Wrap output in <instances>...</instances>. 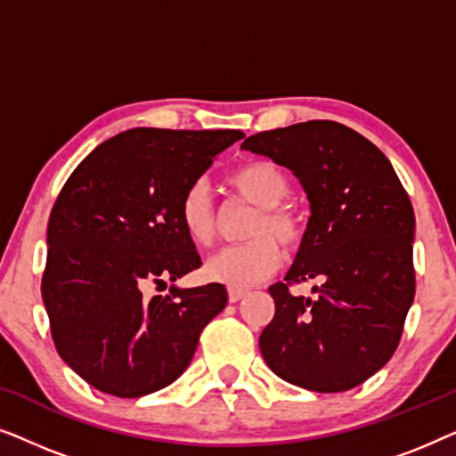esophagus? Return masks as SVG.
Masks as SVG:
<instances>
[{"mask_svg": "<svg viewBox=\"0 0 456 456\" xmlns=\"http://www.w3.org/2000/svg\"><path fill=\"white\" fill-rule=\"evenodd\" d=\"M248 295V290L245 289H230L228 290V301L230 303H239L240 298H245Z\"/></svg>", "mask_w": 456, "mask_h": 456, "instance_id": "esophagus-1", "label": "esophagus"}]
</instances>
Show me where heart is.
I'll list each match as a JSON object with an SVG mask.
<instances>
[{
	"label": "heart",
	"mask_w": 456,
	"mask_h": 456,
	"mask_svg": "<svg viewBox=\"0 0 456 456\" xmlns=\"http://www.w3.org/2000/svg\"><path fill=\"white\" fill-rule=\"evenodd\" d=\"M228 184L242 201L259 208L247 232L251 240L216 253L205 261L203 273L230 289H247L282 265L276 240L289 251L301 247L305 222L295 205L284 201L290 192V178L276 161L248 159L230 172ZM178 222L195 247L208 248L216 242V208L203 183L189 184L180 195Z\"/></svg>",
	"instance_id": "heart-1"
}]
</instances>
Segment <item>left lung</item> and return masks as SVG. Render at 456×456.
I'll return each instance as SVG.
<instances>
[{
    "mask_svg": "<svg viewBox=\"0 0 456 456\" xmlns=\"http://www.w3.org/2000/svg\"><path fill=\"white\" fill-rule=\"evenodd\" d=\"M240 149L297 174L311 216L286 282L270 286L276 314L259 348L278 378L345 392L388 363L415 297V214L388 158L357 130L298 122L248 136ZM322 279L318 298L292 296Z\"/></svg>",
    "mask_w": 456,
    "mask_h": 456,
    "instance_id": "left-lung-1",
    "label": "left lung"
}]
</instances>
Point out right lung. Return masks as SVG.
Masks as SVG:
<instances>
[{"mask_svg": "<svg viewBox=\"0 0 456 456\" xmlns=\"http://www.w3.org/2000/svg\"><path fill=\"white\" fill-rule=\"evenodd\" d=\"M240 130L133 128L91 151L47 224L43 303L60 357L93 388L139 398L183 376L226 286L147 289L201 267L178 201Z\"/></svg>", "mask_w": 456, "mask_h": 456, "instance_id": "right-lung-1", "label": "right lung"}]
</instances>
